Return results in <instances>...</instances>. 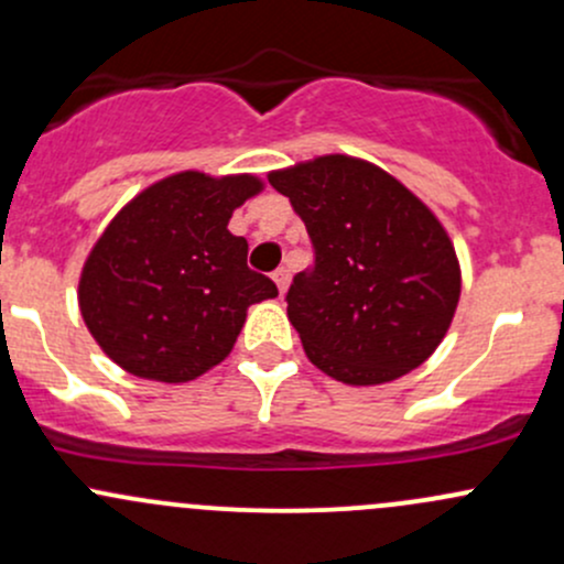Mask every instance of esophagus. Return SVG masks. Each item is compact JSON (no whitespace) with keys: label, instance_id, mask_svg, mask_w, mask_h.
<instances>
[{"label":"esophagus","instance_id":"1","mask_svg":"<svg viewBox=\"0 0 564 564\" xmlns=\"http://www.w3.org/2000/svg\"><path fill=\"white\" fill-rule=\"evenodd\" d=\"M272 281H275L278 292H281V296H283V294H286L289 283H292V275H289V270H286V268H281V270L272 272Z\"/></svg>","mask_w":564,"mask_h":564}]
</instances>
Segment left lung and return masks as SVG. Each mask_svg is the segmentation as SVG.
I'll use <instances>...</instances> for the list:
<instances>
[{
    "mask_svg": "<svg viewBox=\"0 0 564 564\" xmlns=\"http://www.w3.org/2000/svg\"><path fill=\"white\" fill-rule=\"evenodd\" d=\"M305 221L313 272L286 313L307 358L345 386H382L429 361L460 302V262L438 216L369 160L321 154L268 173Z\"/></svg>",
    "mask_w": 564,
    "mask_h": 564,
    "instance_id": "1",
    "label": "left lung"
}]
</instances>
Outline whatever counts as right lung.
<instances>
[{"label":"right lung","instance_id":"obj_1","mask_svg":"<svg viewBox=\"0 0 564 564\" xmlns=\"http://www.w3.org/2000/svg\"><path fill=\"white\" fill-rule=\"evenodd\" d=\"M264 189L253 173L178 171L131 197L79 272L85 326L111 361L141 380L189 382L230 356L249 307L278 296L227 230Z\"/></svg>","mask_w":564,"mask_h":564}]
</instances>
